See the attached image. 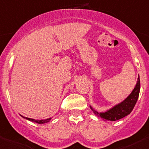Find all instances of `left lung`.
<instances>
[{
	"label": "left lung",
	"mask_w": 149,
	"mask_h": 149,
	"mask_svg": "<svg viewBox=\"0 0 149 149\" xmlns=\"http://www.w3.org/2000/svg\"><path fill=\"white\" fill-rule=\"evenodd\" d=\"M140 87H141V84H140V77L139 76L137 84H136L134 89L133 90L131 94L121 103L115 105V107L111 108L107 112H100V113L94 110L91 106H90V108L97 116L101 117L103 119L110 121L118 120L127 116L132 112L136 102H137L138 99H139Z\"/></svg>",
	"instance_id": "obj_1"
}]
</instances>
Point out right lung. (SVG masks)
Returning a JSON list of instances; mask_svg holds the SVG:
<instances>
[{
	"label": "right lung",
	"instance_id": "right-lung-1",
	"mask_svg": "<svg viewBox=\"0 0 149 149\" xmlns=\"http://www.w3.org/2000/svg\"><path fill=\"white\" fill-rule=\"evenodd\" d=\"M23 117V116H22ZM24 118H26V120H28L29 121H31V122H34V123H39V124H44V123H48V122H49V120H51V118H48V119H45V120H34V119H31V118H24V117H23Z\"/></svg>",
	"mask_w": 149,
	"mask_h": 149
}]
</instances>
